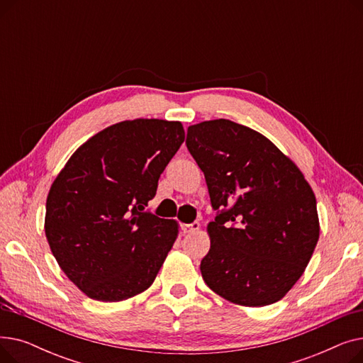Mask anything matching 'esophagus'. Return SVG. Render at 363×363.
<instances>
[{
	"label": "esophagus",
	"mask_w": 363,
	"mask_h": 363,
	"mask_svg": "<svg viewBox=\"0 0 363 363\" xmlns=\"http://www.w3.org/2000/svg\"><path fill=\"white\" fill-rule=\"evenodd\" d=\"M199 230H200V223H199V222L182 225V233H184V234H193V233H197Z\"/></svg>",
	"instance_id": "obj_1"
}]
</instances>
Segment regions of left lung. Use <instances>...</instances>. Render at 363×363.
Listing matches in <instances>:
<instances>
[{
    "label": "left lung",
    "mask_w": 363,
    "mask_h": 363,
    "mask_svg": "<svg viewBox=\"0 0 363 363\" xmlns=\"http://www.w3.org/2000/svg\"><path fill=\"white\" fill-rule=\"evenodd\" d=\"M212 207L207 287L241 306H268L303 275L319 238L316 199L300 169L262 133L228 119L188 128Z\"/></svg>",
    "instance_id": "obj_1"
}]
</instances>
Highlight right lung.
<instances>
[{"label":"right lung","instance_id":"right-lung-1","mask_svg":"<svg viewBox=\"0 0 363 363\" xmlns=\"http://www.w3.org/2000/svg\"><path fill=\"white\" fill-rule=\"evenodd\" d=\"M184 140L181 122L123 121L84 143L54 179L45 235L62 271L88 297L122 301L156 279L178 223L145 207Z\"/></svg>","mask_w":363,"mask_h":363}]
</instances>
